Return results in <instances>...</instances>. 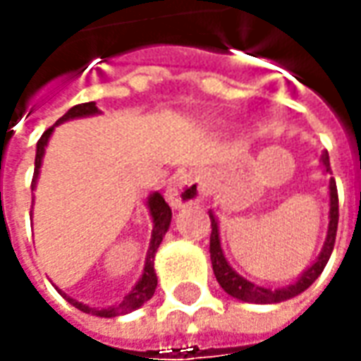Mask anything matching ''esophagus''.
I'll return each mask as SVG.
<instances>
[{
  "label": "esophagus",
  "mask_w": 361,
  "mask_h": 361,
  "mask_svg": "<svg viewBox=\"0 0 361 361\" xmlns=\"http://www.w3.org/2000/svg\"><path fill=\"white\" fill-rule=\"evenodd\" d=\"M166 199L173 209L199 203L203 199V185L199 176L195 172L176 173L166 188Z\"/></svg>",
  "instance_id": "esophagus-1"
}]
</instances>
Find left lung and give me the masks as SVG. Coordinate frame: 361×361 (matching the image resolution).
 <instances>
[{
  "mask_svg": "<svg viewBox=\"0 0 361 361\" xmlns=\"http://www.w3.org/2000/svg\"><path fill=\"white\" fill-rule=\"evenodd\" d=\"M323 164H325L326 172H331V164H329V154H323ZM329 195H331V212H329V232H326V242L323 245V251L317 257V261L303 272L302 279L298 280L295 284L288 288H282V290H271V288H263L253 284L250 280H245L243 276H240L238 272L228 265V261L224 259V253H222V247H220V238H219V224L212 216L211 212V261H212V271H214V276L219 280V284L224 288V292H228L230 295H234L242 302L250 303H279L284 302V300H290L294 295L302 294L303 290L307 288L319 279V274L323 272L325 265L329 263V257L333 253L334 240H336V228H338V191H336V181L334 178H331V183H329Z\"/></svg>",
  "mask_w": 361,
  "mask_h": 361,
  "instance_id": "left-lung-1",
  "label": "left lung"
}]
</instances>
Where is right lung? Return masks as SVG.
Returning a JSON list of instances; mask_svg holds the SVG:
<instances>
[{"mask_svg": "<svg viewBox=\"0 0 361 361\" xmlns=\"http://www.w3.org/2000/svg\"><path fill=\"white\" fill-rule=\"evenodd\" d=\"M92 114H98V108H96L94 102H85V104H77L73 106L71 110L67 111L66 116H61L58 119V123L61 121H67V119L73 118H82V116H92ZM51 131L54 127L46 129L44 135L40 137V141L36 145V158H35V176H32V183L30 188L35 189L36 185V178H38V170H40V164H42V157H44V149L48 145V139H50ZM149 209L150 214H152V222H154V228H152V240H150V247H149V255H147V263H145V272H142L141 280L137 282V286L129 292V294L118 303V305H111L108 310H94V307H89L85 303H79L77 300H71L67 298L66 294H59L66 298L67 302L75 305L77 310L85 311V313H94V315H100V317H116V315H123V313H129V311H135L137 307H141L142 303L149 302L150 298L154 295V290H157L158 279L157 272H154V253H157L158 245L162 242V238L168 232V226H170V220H172V209L168 207V203L164 201V197L160 193H152L149 199Z\"/></svg>", "mask_w": 361, "mask_h": 361, "instance_id": "right-lung-1", "label": "right lung"}]
</instances>
